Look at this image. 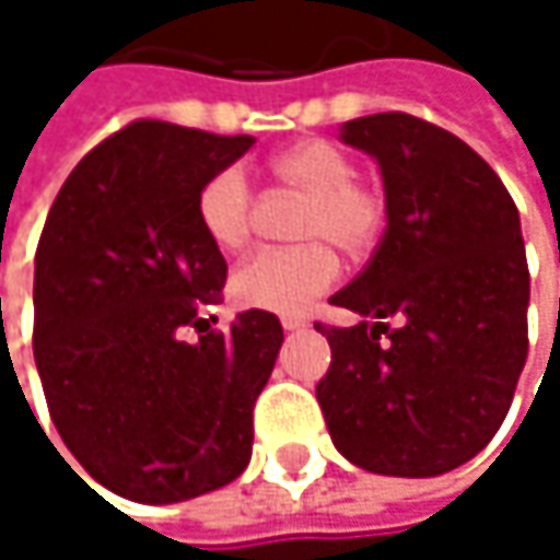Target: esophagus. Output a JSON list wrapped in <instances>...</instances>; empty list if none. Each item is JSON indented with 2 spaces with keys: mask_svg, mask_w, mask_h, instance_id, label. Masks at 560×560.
I'll return each mask as SVG.
<instances>
[{
  "mask_svg": "<svg viewBox=\"0 0 560 560\" xmlns=\"http://www.w3.org/2000/svg\"><path fill=\"white\" fill-rule=\"evenodd\" d=\"M281 327H284V330H304V327H307V317H298V314H284V317H281Z\"/></svg>",
  "mask_w": 560,
  "mask_h": 560,
  "instance_id": "obj_1",
  "label": "esophagus"
}]
</instances>
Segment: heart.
<instances>
[{
  "label": "heart",
  "instance_id": "obj_1",
  "mask_svg": "<svg viewBox=\"0 0 560 560\" xmlns=\"http://www.w3.org/2000/svg\"><path fill=\"white\" fill-rule=\"evenodd\" d=\"M269 171L284 190L307 197L298 217V236L307 243L259 249L233 272L230 291L243 307L298 314L340 276V259L330 242L350 256L370 253L380 243L386 230V197L357 180V162L324 139L281 149ZM253 207V184L236 165L210 174L194 200L197 226L223 253H236L249 243Z\"/></svg>",
  "mask_w": 560,
  "mask_h": 560
}]
</instances>
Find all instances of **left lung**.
<instances>
[{"label": "left lung", "mask_w": 560, "mask_h": 560, "mask_svg": "<svg viewBox=\"0 0 560 560\" xmlns=\"http://www.w3.org/2000/svg\"><path fill=\"white\" fill-rule=\"evenodd\" d=\"M340 139L380 162L389 223L370 266L330 298L363 320L314 324L330 343L317 401L350 464L438 477L490 444L525 366L518 210L467 142L418 116H360Z\"/></svg>", "instance_id": "8db88e82"}]
</instances>
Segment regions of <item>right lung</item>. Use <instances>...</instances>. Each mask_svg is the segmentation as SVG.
I'll list each match as a JSON object with an SVG mask.
<instances>
[{
    "label": "right lung",
    "mask_w": 560,
    "mask_h": 560,
    "mask_svg": "<svg viewBox=\"0 0 560 560\" xmlns=\"http://www.w3.org/2000/svg\"><path fill=\"white\" fill-rule=\"evenodd\" d=\"M136 119L80 159L35 253V363L60 441L132 503H184L233 483L253 457V408L281 350L269 311L226 334L213 304L226 259L197 226L200 184L253 149Z\"/></svg>",
    "instance_id": "right-lung-1"
}]
</instances>
